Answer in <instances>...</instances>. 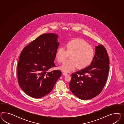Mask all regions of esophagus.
<instances>
[{
    "instance_id": "esophagus-1",
    "label": "esophagus",
    "mask_w": 124,
    "mask_h": 124,
    "mask_svg": "<svg viewBox=\"0 0 124 124\" xmlns=\"http://www.w3.org/2000/svg\"><path fill=\"white\" fill-rule=\"evenodd\" d=\"M67 74V73H66V72H63V75H66Z\"/></svg>"
}]
</instances>
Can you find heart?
<instances>
[{
    "instance_id": "1",
    "label": "heart",
    "mask_w": 124,
    "mask_h": 124,
    "mask_svg": "<svg viewBox=\"0 0 124 124\" xmlns=\"http://www.w3.org/2000/svg\"><path fill=\"white\" fill-rule=\"evenodd\" d=\"M65 49L60 47L57 49L56 57L58 62L63 63L70 54V59L67 60L60 67L65 72L72 71L77 68L86 67L94 59V50L92 47L81 39H75L67 42Z\"/></svg>"
}]
</instances>
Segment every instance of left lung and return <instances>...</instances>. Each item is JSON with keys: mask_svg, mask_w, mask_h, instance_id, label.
<instances>
[{"mask_svg": "<svg viewBox=\"0 0 124 124\" xmlns=\"http://www.w3.org/2000/svg\"><path fill=\"white\" fill-rule=\"evenodd\" d=\"M109 64L105 48L101 45L96 46L90 65L72 74L69 85L72 93L82 100H90L100 94L107 79Z\"/></svg>", "mask_w": 124, "mask_h": 124, "instance_id": "8db88e82", "label": "left lung"}]
</instances>
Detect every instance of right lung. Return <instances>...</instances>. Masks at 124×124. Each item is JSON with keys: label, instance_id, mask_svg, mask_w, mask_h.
I'll list each match as a JSON object with an SVG mask.
<instances>
[{"label": "right lung", "instance_id": "right-lung-1", "mask_svg": "<svg viewBox=\"0 0 124 124\" xmlns=\"http://www.w3.org/2000/svg\"><path fill=\"white\" fill-rule=\"evenodd\" d=\"M58 38L55 34H43L21 53L17 65L18 82L30 97L39 98L49 94L61 75L60 70L49 71L55 67Z\"/></svg>", "mask_w": 124, "mask_h": 124}]
</instances>
